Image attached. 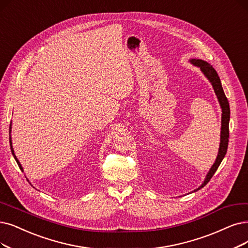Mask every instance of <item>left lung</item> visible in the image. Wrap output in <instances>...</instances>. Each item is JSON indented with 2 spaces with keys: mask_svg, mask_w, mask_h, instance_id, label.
Returning a JSON list of instances; mask_svg holds the SVG:
<instances>
[{
  "mask_svg": "<svg viewBox=\"0 0 248 248\" xmlns=\"http://www.w3.org/2000/svg\"><path fill=\"white\" fill-rule=\"evenodd\" d=\"M190 63L193 64L194 66H197L201 68L202 72L204 74V76L209 79L210 82L213 85V88L215 91V93L217 97V101L220 103L221 108H222V126H221V140H220V147H219V153H217V156L216 158V162L212 166L210 169L209 173L206 174L205 179L203 183L195 189L194 191H197L203 186H205L209 181L211 180V178L214 176L216 171L219 168L221 162L223 161V158L225 157V155L227 153V148H228V142H229V120H230V107H229V102H228L227 97L225 95V93L223 91L222 83L220 80V77L217 75V71L213 68L212 65H210L207 62L201 60V59H191Z\"/></svg>",
  "mask_w": 248,
  "mask_h": 248,
  "instance_id": "8db88e82",
  "label": "left lung"
}]
</instances>
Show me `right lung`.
<instances>
[{"instance_id":"add662e5","label":"right lung","mask_w":248,"mask_h":248,"mask_svg":"<svg viewBox=\"0 0 248 248\" xmlns=\"http://www.w3.org/2000/svg\"><path fill=\"white\" fill-rule=\"evenodd\" d=\"M11 123H12V122H11ZM11 126H12V124H10V132H11ZM10 146H11V152H12V155H13V156H14V158H15V161L17 162V164H18L19 168H20V169H21V171H23V168H22L21 164L19 163L18 158L16 157V155H15V154H14V150H13V146H12V140H11V136H10ZM27 181H28V180H27Z\"/></svg>"}]
</instances>
